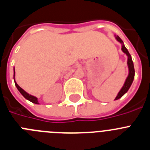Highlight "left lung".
Masks as SVG:
<instances>
[{"label": "left lung", "instance_id": "1", "mask_svg": "<svg viewBox=\"0 0 150 150\" xmlns=\"http://www.w3.org/2000/svg\"><path fill=\"white\" fill-rule=\"evenodd\" d=\"M115 38L116 39V40L118 42H120V43L122 44V51L125 53V55L128 56V61H127V64H128V75L127 76L126 79H125V81L124 85H123V86L122 87V88L120 89V91H119V93H118L117 96L116 97V98L115 100H118V99L121 98L122 97L125 95V94L126 93L127 91H128L129 88L132 86V83H133V80L134 79V63L133 61H132V56L130 55V53L128 52V50L126 49V47L125 46L124 43H123V41L122 40L121 38L119 37V36L115 35Z\"/></svg>", "mask_w": 150, "mask_h": 150}]
</instances>
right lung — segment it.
Here are the masks:
<instances>
[{
  "label": "right lung",
  "instance_id": "right-lung-1",
  "mask_svg": "<svg viewBox=\"0 0 150 150\" xmlns=\"http://www.w3.org/2000/svg\"><path fill=\"white\" fill-rule=\"evenodd\" d=\"M13 79H14V82H15V85H16V86L17 89H18V91H19V92H20V93L23 95V97L27 99V100H28L29 101L32 102V103H34V104H39V102H38V98H37V97L33 96V95H30V94H28V92H26L25 90L22 89V88H21V87L19 86L18 84H17L16 82V80H15V68L13 69Z\"/></svg>",
  "mask_w": 150,
  "mask_h": 150
}]
</instances>
